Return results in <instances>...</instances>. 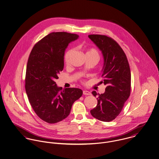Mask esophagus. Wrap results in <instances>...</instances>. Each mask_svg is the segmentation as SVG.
<instances>
[{
    "mask_svg": "<svg viewBox=\"0 0 159 159\" xmlns=\"http://www.w3.org/2000/svg\"><path fill=\"white\" fill-rule=\"evenodd\" d=\"M83 94L84 95H91V93L89 91H87V90H84L83 91Z\"/></svg>",
    "mask_w": 159,
    "mask_h": 159,
    "instance_id": "esophagus-1",
    "label": "esophagus"
}]
</instances>
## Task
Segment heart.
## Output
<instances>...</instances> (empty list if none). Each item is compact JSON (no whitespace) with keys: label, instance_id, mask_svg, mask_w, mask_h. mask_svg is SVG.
<instances>
[{"label":"heart","instance_id":"b5f03b06","mask_svg":"<svg viewBox=\"0 0 159 159\" xmlns=\"http://www.w3.org/2000/svg\"><path fill=\"white\" fill-rule=\"evenodd\" d=\"M74 52V49H71L70 50H68L65 55V61L66 63H68L70 60V58L72 55V53ZM85 55H94L96 56L97 57H98L99 55L97 52V51L94 49H87L86 50V52H85Z\"/></svg>","mask_w":159,"mask_h":159}]
</instances>
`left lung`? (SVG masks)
Returning <instances> with one entry per match:
<instances>
[{
  "label": "left lung",
  "mask_w": 159,
  "mask_h": 159,
  "mask_svg": "<svg viewBox=\"0 0 159 159\" xmlns=\"http://www.w3.org/2000/svg\"><path fill=\"white\" fill-rule=\"evenodd\" d=\"M88 37L102 53L104 80L101 83L107 86L103 94L92 92L94 96H98V105L90 113L100 121H111L121 113L130 94L129 65L123 50L111 38L101 35H89Z\"/></svg>",
  "instance_id": "8db88e82"
}]
</instances>
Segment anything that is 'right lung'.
<instances>
[{"mask_svg":"<svg viewBox=\"0 0 159 159\" xmlns=\"http://www.w3.org/2000/svg\"><path fill=\"white\" fill-rule=\"evenodd\" d=\"M77 34L53 32L39 41L30 53L26 68L25 88L29 101L42 120L53 124L65 119L73 103L82 95L79 88L62 89L55 80L63 70L64 55Z\"/></svg>","mask_w":159,"mask_h":159,"instance_id":"add662e5","label":"right lung"}]
</instances>
